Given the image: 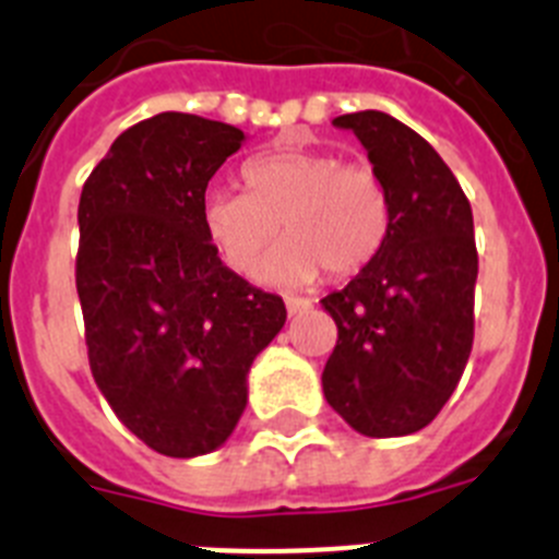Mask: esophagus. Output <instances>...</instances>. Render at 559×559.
Segmentation results:
<instances>
[{
    "instance_id": "34e87169",
    "label": "esophagus",
    "mask_w": 559,
    "mask_h": 559,
    "mask_svg": "<svg viewBox=\"0 0 559 559\" xmlns=\"http://www.w3.org/2000/svg\"><path fill=\"white\" fill-rule=\"evenodd\" d=\"M285 308H288V316H296L313 308V302H310V299H302V296H285Z\"/></svg>"
}]
</instances>
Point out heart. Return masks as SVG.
I'll return each mask as SVG.
<instances>
[{"label": "heart", "instance_id": "heart-1", "mask_svg": "<svg viewBox=\"0 0 559 559\" xmlns=\"http://www.w3.org/2000/svg\"><path fill=\"white\" fill-rule=\"evenodd\" d=\"M246 192L212 190L201 206L210 243L237 274H249L271 240L260 280L308 285L328 269L353 276L380 254L392 224L386 187L369 167L344 165L335 153L274 147L243 165Z\"/></svg>", "mask_w": 559, "mask_h": 559}]
</instances>
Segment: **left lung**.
I'll list each match as a JSON object with an SVG mask.
<instances>
[{"instance_id":"1","label":"left lung","mask_w":559,"mask_h":559,"mask_svg":"<svg viewBox=\"0 0 559 559\" xmlns=\"http://www.w3.org/2000/svg\"><path fill=\"white\" fill-rule=\"evenodd\" d=\"M333 126L364 145L392 224L372 263L322 299L338 328L322 389L364 437H408L442 412L471 358V201L442 156L392 114H341Z\"/></svg>"}]
</instances>
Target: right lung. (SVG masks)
Here are the masks:
<instances>
[{
    "label": "right lung",
    "instance_id": "obj_1",
    "mask_svg": "<svg viewBox=\"0 0 559 559\" xmlns=\"http://www.w3.org/2000/svg\"><path fill=\"white\" fill-rule=\"evenodd\" d=\"M243 142L226 122L162 111L114 140L78 206L88 367L122 426L173 459L231 437L251 364L288 316L221 263L201 224L206 185Z\"/></svg>",
    "mask_w": 559,
    "mask_h": 559
}]
</instances>
